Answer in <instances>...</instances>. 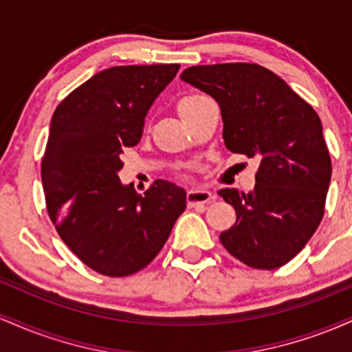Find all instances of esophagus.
Listing matches in <instances>:
<instances>
[{
	"instance_id": "esophagus-1",
	"label": "esophagus",
	"mask_w": 352,
	"mask_h": 352,
	"mask_svg": "<svg viewBox=\"0 0 352 352\" xmlns=\"http://www.w3.org/2000/svg\"><path fill=\"white\" fill-rule=\"evenodd\" d=\"M213 199H215V195H213L212 192H208V190H204V188H193L187 192L188 207L205 205V204H208V201H212Z\"/></svg>"
}]
</instances>
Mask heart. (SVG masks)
Masks as SVG:
<instances>
[{"label": "heart", "instance_id": "b5f03b06", "mask_svg": "<svg viewBox=\"0 0 352 352\" xmlns=\"http://www.w3.org/2000/svg\"><path fill=\"white\" fill-rule=\"evenodd\" d=\"M204 99H207V96H204V94H187V96H184V98H182L179 102H177V111H179L182 119H184V117L188 114V111H192V109L195 107L199 102H201Z\"/></svg>", "mask_w": 352, "mask_h": 352}]
</instances>
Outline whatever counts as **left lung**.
Here are the masks:
<instances>
[{
    "label": "left lung",
    "instance_id": "left-lung-1",
    "mask_svg": "<svg viewBox=\"0 0 352 352\" xmlns=\"http://www.w3.org/2000/svg\"><path fill=\"white\" fill-rule=\"evenodd\" d=\"M180 79L217 100L228 151L260 160L253 192L218 190L236 212L221 245L252 268H280L305 248L324 215L331 157L319 116L260 64L192 66Z\"/></svg>",
    "mask_w": 352,
    "mask_h": 352
}]
</instances>
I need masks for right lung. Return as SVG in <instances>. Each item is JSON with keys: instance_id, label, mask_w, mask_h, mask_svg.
<instances>
[{"instance_id": "obj_1", "label": "right lung", "mask_w": 352, "mask_h": 352, "mask_svg": "<svg viewBox=\"0 0 352 352\" xmlns=\"http://www.w3.org/2000/svg\"><path fill=\"white\" fill-rule=\"evenodd\" d=\"M180 64L116 66L92 76L52 114L41 179L56 232L72 253L104 276L145 268L159 254L187 193L155 180L137 193L117 172L120 153L139 144L144 119Z\"/></svg>"}]
</instances>
